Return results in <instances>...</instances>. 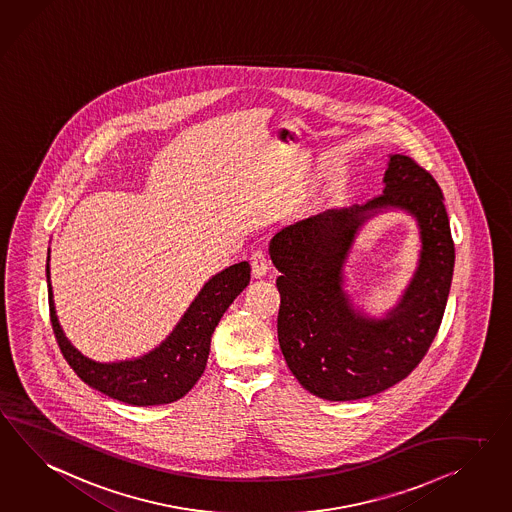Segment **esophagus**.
<instances>
[{"mask_svg": "<svg viewBox=\"0 0 512 512\" xmlns=\"http://www.w3.org/2000/svg\"><path fill=\"white\" fill-rule=\"evenodd\" d=\"M266 272H268V259H266L264 251L255 249L251 253V274L253 277H263L266 276Z\"/></svg>", "mask_w": 512, "mask_h": 512, "instance_id": "1", "label": "esophagus"}]
</instances>
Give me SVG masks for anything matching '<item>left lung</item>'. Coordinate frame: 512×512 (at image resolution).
<instances>
[{
	"label": "left lung",
	"instance_id": "1",
	"mask_svg": "<svg viewBox=\"0 0 512 512\" xmlns=\"http://www.w3.org/2000/svg\"><path fill=\"white\" fill-rule=\"evenodd\" d=\"M389 209L415 218L422 249L398 304L373 318L344 291V264L364 221ZM268 253L281 272L279 348L309 393L326 401L365 399L404 380L425 358L442 324L455 244L438 182L410 156L389 154L384 194L281 229Z\"/></svg>",
	"mask_w": 512,
	"mask_h": 512
}]
</instances>
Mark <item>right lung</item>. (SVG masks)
<instances>
[{"label": "right lung", "mask_w": 512, "mask_h": 512, "mask_svg": "<svg viewBox=\"0 0 512 512\" xmlns=\"http://www.w3.org/2000/svg\"><path fill=\"white\" fill-rule=\"evenodd\" d=\"M248 261L233 264L210 277L184 311L173 332L147 354L121 361H95L72 345L56 315L50 283V249L46 259L48 304L57 345L74 373L87 386L132 406H158L182 399L207 367L210 339L236 296L248 287Z\"/></svg>", "instance_id": "obj_1"}]
</instances>
